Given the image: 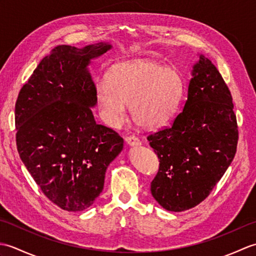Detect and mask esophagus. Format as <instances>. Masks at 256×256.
<instances>
[{
	"label": "esophagus",
	"instance_id": "1",
	"mask_svg": "<svg viewBox=\"0 0 256 256\" xmlns=\"http://www.w3.org/2000/svg\"><path fill=\"white\" fill-rule=\"evenodd\" d=\"M125 142L128 146H140V140L136 136H128L125 138Z\"/></svg>",
	"mask_w": 256,
	"mask_h": 256
}]
</instances>
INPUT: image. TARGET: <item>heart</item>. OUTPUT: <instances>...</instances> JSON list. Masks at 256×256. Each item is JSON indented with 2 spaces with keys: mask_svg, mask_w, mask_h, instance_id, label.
<instances>
[{
  "mask_svg": "<svg viewBox=\"0 0 256 256\" xmlns=\"http://www.w3.org/2000/svg\"><path fill=\"white\" fill-rule=\"evenodd\" d=\"M182 78L175 68L148 59L114 67L108 78L96 81L94 94L103 121L116 128L130 106L133 121L156 128L170 120L182 96Z\"/></svg>",
  "mask_w": 256,
  "mask_h": 256,
  "instance_id": "b5f03b06",
  "label": "heart"
}]
</instances>
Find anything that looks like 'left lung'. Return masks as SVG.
Segmentation results:
<instances>
[{"label":"left lung","mask_w":256,"mask_h":256,"mask_svg":"<svg viewBox=\"0 0 256 256\" xmlns=\"http://www.w3.org/2000/svg\"><path fill=\"white\" fill-rule=\"evenodd\" d=\"M192 76L184 110L172 126L148 136L160 160L150 192L174 212L208 197L234 158L238 138L232 96L218 69L199 55Z\"/></svg>","instance_id":"left-lung-1"}]
</instances>
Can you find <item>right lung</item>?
Instances as JSON below:
<instances>
[{
  "mask_svg": "<svg viewBox=\"0 0 256 256\" xmlns=\"http://www.w3.org/2000/svg\"><path fill=\"white\" fill-rule=\"evenodd\" d=\"M110 42L60 45L42 59L15 104L16 145L22 162L52 202L82 211L102 192L108 166L123 138L96 124V86L88 66Z\"/></svg>",
  "mask_w": 256,
  "mask_h": 256,
  "instance_id": "right-lung-1",
  "label": "right lung"
}]
</instances>
